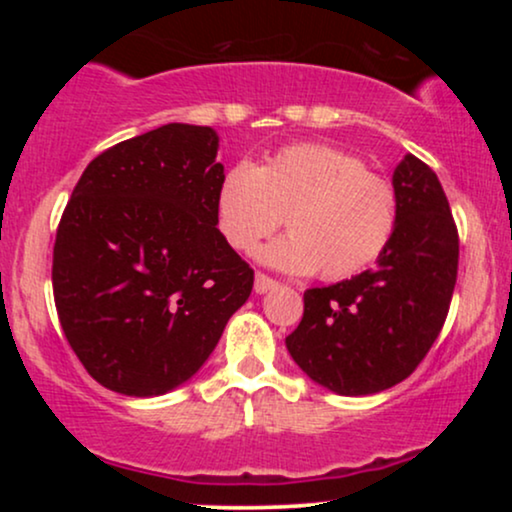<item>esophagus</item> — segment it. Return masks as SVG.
I'll use <instances>...</instances> for the list:
<instances>
[{
  "mask_svg": "<svg viewBox=\"0 0 512 512\" xmlns=\"http://www.w3.org/2000/svg\"><path fill=\"white\" fill-rule=\"evenodd\" d=\"M276 286H279V281L272 279V276H269V274H264V272H257L255 274V291L257 293H267V291L276 289Z\"/></svg>",
  "mask_w": 512,
  "mask_h": 512,
  "instance_id": "34e87169",
  "label": "esophagus"
}]
</instances>
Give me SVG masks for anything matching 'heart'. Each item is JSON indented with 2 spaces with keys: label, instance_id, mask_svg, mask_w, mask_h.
Returning a JSON list of instances; mask_svg holds the SVG:
<instances>
[{
  "label": "heart",
  "instance_id": "heart-1",
  "mask_svg": "<svg viewBox=\"0 0 512 512\" xmlns=\"http://www.w3.org/2000/svg\"><path fill=\"white\" fill-rule=\"evenodd\" d=\"M216 228L236 252H252L284 219L289 236L262 252L286 272L342 281L366 272L397 236L402 199L387 175L322 142L289 144L260 166L238 163L216 192Z\"/></svg>",
  "mask_w": 512,
  "mask_h": 512
}]
</instances>
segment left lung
Returning a JSON list of instances; mask_svg holds the SVG:
<instances>
[{"instance_id":"obj_1","label":"left lung","mask_w":512,"mask_h":512,"mask_svg":"<svg viewBox=\"0 0 512 512\" xmlns=\"http://www.w3.org/2000/svg\"><path fill=\"white\" fill-rule=\"evenodd\" d=\"M392 182L402 219L378 267L303 293L293 361L337 395H375L424 361L448 317L460 236L438 175L407 154Z\"/></svg>"}]
</instances>
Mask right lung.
Returning a JSON list of instances; mask_svg holds the SVG:
<instances>
[{"instance_id":"add662e5","label":"right lung","mask_w":512,"mask_h":512,"mask_svg":"<svg viewBox=\"0 0 512 512\" xmlns=\"http://www.w3.org/2000/svg\"><path fill=\"white\" fill-rule=\"evenodd\" d=\"M211 127L170 122L88 163L57 226L52 293L96 383L156 397L202 368L255 272L216 228Z\"/></svg>"}]
</instances>
